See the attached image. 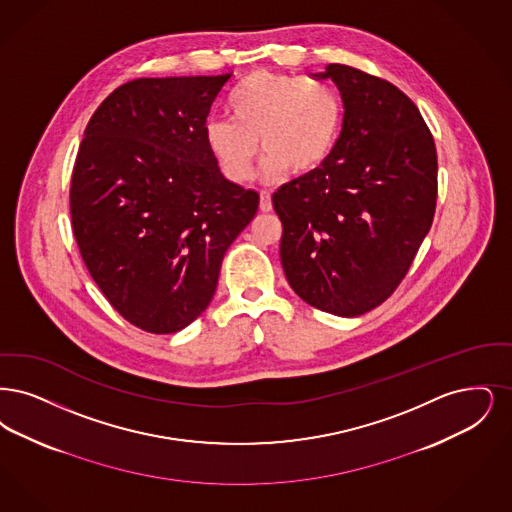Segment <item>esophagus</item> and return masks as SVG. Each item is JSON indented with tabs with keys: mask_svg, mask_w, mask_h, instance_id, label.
Instances as JSON below:
<instances>
[{
	"mask_svg": "<svg viewBox=\"0 0 512 512\" xmlns=\"http://www.w3.org/2000/svg\"><path fill=\"white\" fill-rule=\"evenodd\" d=\"M260 210L262 212H271L273 204H271V195L267 191H260Z\"/></svg>",
	"mask_w": 512,
	"mask_h": 512,
	"instance_id": "34e87169",
	"label": "esophagus"
}]
</instances>
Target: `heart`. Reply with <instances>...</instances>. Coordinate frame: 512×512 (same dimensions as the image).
<instances>
[{"label":"heart","mask_w":512,"mask_h":512,"mask_svg":"<svg viewBox=\"0 0 512 512\" xmlns=\"http://www.w3.org/2000/svg\"><path fill=\"white\" fill-rule=\"evenodd\" d=\"M229 120H208L204 141L223 176L233 183L252 178L262 151V176L279 179L319 170L334 153L342 130V99L323 80L258 70L227 99Z\"/></svg>","instance_id":"obj_1"}]
</instances>
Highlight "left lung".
<instances>
[{
	"label": "left lung",
	"mask_w": 512,
	"mask_h": 512,
	"mask_svg": "<svg viewBox=\"0 0 512 512\" xmlns=\"http://www.w3.org/2000/svg\"><path fill=\"white\" fill-rule=\"evenodd\" d=\"M344 122L331 158L273 193L292 290L340 317L375 310L413 264L434 220L438 155L417 105L394 84L333 63Z\"/></svg>",
	"instance_id": "1"
}]
</instances>
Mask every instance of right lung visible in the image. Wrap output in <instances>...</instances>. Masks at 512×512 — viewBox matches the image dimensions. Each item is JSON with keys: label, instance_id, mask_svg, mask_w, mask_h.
<instances>
[{"label": "right lung", "instance_id": "obj_1", "mask_svg": "<svg viewBox=\"0 0 512 512\" xmlns=\"http://www.w3.org/2000/svg\"><path fill=\"white\" fill-rule=\"evenodd\" d=\"M231 74L139 78L89 118L70 179L82 260L137 329L178 333L204 312L223 254L260 195L223 178L204 141Z\"/></svg>", "mask_w": 512, "mask_h": 512}]
</instances>
